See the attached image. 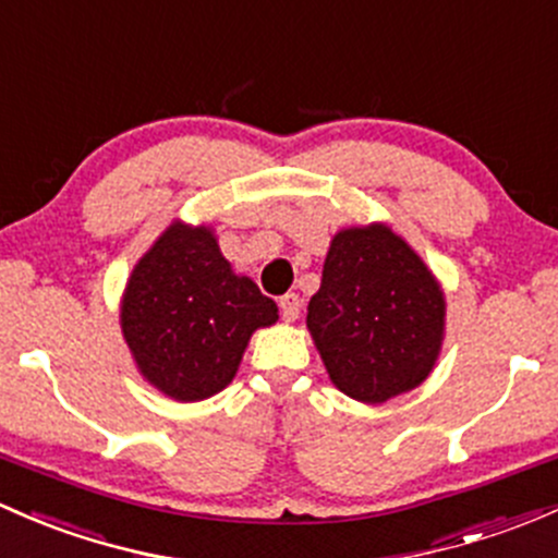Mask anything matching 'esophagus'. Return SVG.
<instances>
[{
  "label": "esophagus",
  "mask_w": 558,
  "mask_h": 558,
  "mask_svg": "<svg viewBox=\"0 0 558 558\" xmlns=\"http://www.w3.org/2000/svg\"><path fill=\"white\" fill-rule=\"evenodd\" d=\"M280 313H283V320H289V324H294L299 318V313H302V299L299 294H286L280 296Z\"/></svg>",
  "instance_id": "34e87169"
}]
</instances>
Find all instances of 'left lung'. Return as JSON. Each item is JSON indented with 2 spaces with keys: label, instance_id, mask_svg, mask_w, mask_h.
<instances>
[{
  "label": "left lung",
  "instance_id": "left-lung-1",
  "mask_svg": "<svg viewBox=\"0 0 558 558\" xmlns=\"http://www.w3.org/2000/svg\"><path fill=\"white\" fill-rule=\"evenodd\" d=\"M307 331L328 379L361 403H385L430 377L447 333L433 269L383 221L331 238Z\"/></svg>",
  "mask_w": 558,
  "mask_h": 558
}]
</instances>
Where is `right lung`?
<instances>
[{
	"label": "right lung",
	"mask_w": 558,
	"mask_h": 558,
	"mask_svg": "<svg viewBox=\"0 0 558 558\" xmlns=\"http://www.w3.org/2000/svg\"><path fill=\"white\" fill-rule=\"evenodd\" d=\"M278 324V304L238 275L214 227L173 219L133 267L120 328L138 374L181 403L232 383L251 337Z\"/></svg>",
	"instance_id": "obj_1"
}]
</instances>
